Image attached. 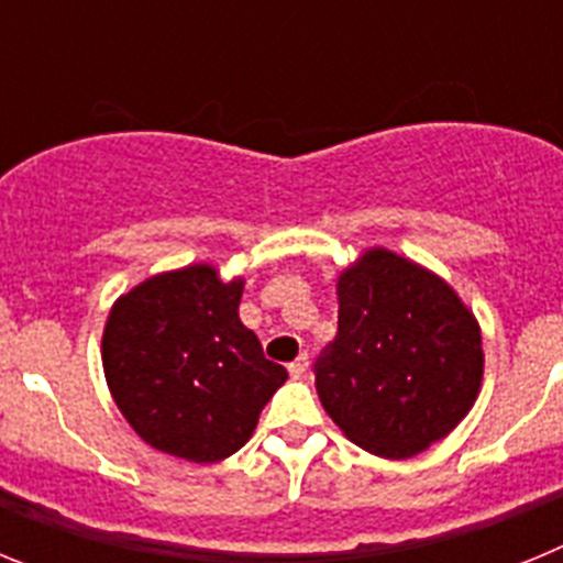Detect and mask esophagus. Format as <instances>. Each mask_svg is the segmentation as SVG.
<instances>
[{"instance_id":"34e87169","label":"esophagus","mask_w":563,"mask_h":563,"mask_svg":"<svg viewBox=\"0 0 563 563\" xmlns=\"http://www.w3.org/2000/svg\"><path fill=\"white\" fill-rule=\"evenodd\" d=\"M307 366H310V357H307V355H298L296 361H292L290 366H287V369H290L292 377H305V375H307Z\"/></svg>"}]
</instances>
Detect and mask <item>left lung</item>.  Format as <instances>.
Wrapping results in <instances>:
<instances>
[{
    "mask_svg": "<svg viewBox=\"0 0 563 563\" xmlns=\"http://www.w3.org/2000/svg\"><path fill=\"white\" fill-rule=\"evenodd\" d=\"M482 375L479 321L434 271L369 247L338 276V335L316 389L346 440L409 460L474 409Z\"/></svg>",
    "mask_w": 563,
    "mask_h": 563,
    "instance_id": "obj_1",
    "label": "left lung"
}]
</instances>
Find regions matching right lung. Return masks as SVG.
Returning a JSON list of instances; mask_svg holds the SVG:
<instances>
[{
    "instance_id": "1",
    "label": "right lung",
    "mask_w": 563,
    "mask_h": 563,
    "mask_svg": "<svg viewBox=\"0 0 563 563\" xmlns=\"http://www.w3.org/2000/svg\"><path fill=\"white\" fill-rule=\"evenodd\" d=\"M242 287L200 262L148 276L109 310L107 386L152 449L200 465L236 454L287 380L239 321Z\"/></svg>"
}]
</instances>
